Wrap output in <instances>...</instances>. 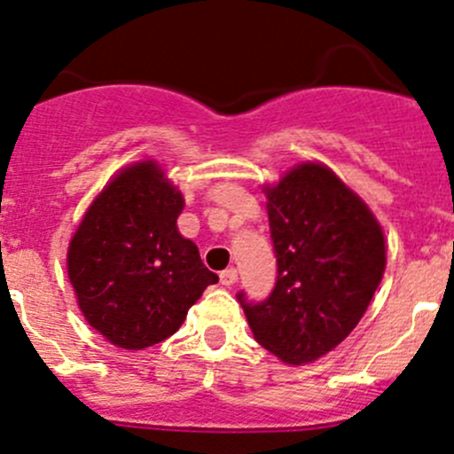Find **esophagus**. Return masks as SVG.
<instances>
[{"label": "esophagus", "mask_w": 454, "mask_h": 454, "mask_svg": "<svg viewBox=\"0 0 454 454\" xmlns=\"http://www.w3.org/2000/svg\"><path fill=\"white\" fill-rule=\"evenodd\" d=\"M219 281H222V286L237 284V270H235V268H226V270L219 272Z\"/></svg>", "instance_id": "34e87169"}]
</instances>
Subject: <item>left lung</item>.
Returning a JSON list of instances; mask_svg holds the SVG:
<instances>
[{
    "mask_svg": "<svg viewBox=\"0 0 454 454\" xmlns=\"http://www.w3.org/2000/svg\"><path fill=\"white\" fill-rule=\"evenodd\" d=\"M277 281L263 301L237 294L254 339L286 364H310L353 333L386 270L380 222L324 164L266 186Z\"/></svg>",
    "mask_w": 454,
    "mask_h": 454,
    "instance_id": "1",
    "label": "left lung"
}]
</instances>
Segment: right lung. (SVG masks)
<instances>
[{
	"label": "right lung",
	"mask_w": 454,
	"mask_h": 454,
	"mask_svg": "<svg viewBox=\"0 0 454 454\" xmlns=\"http://www.w3.org/2000/svg\"><path fill=\"white\" fill-rule=\"evenodd\" d=\"M184 197L157 161L120 170L68 246V279L88 324L126 350L155 346L219 277L179 235Z\"/></svg>",
	"instance_id": "obj_1"
}]
</instances>
